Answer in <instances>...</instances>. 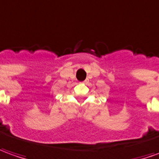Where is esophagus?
I'll list each match as a JSON object with an SVG mask.
<instances>
[{"label":"esophagus","instance_id":"34e87169","mask_svg":"<svg viewBox=\"0 0 159 159\" xmlns=\"http://www.w3.org/2000/svg\"><path fill=\"white\" fill-rule=\"evenodd\" d=\"M83 83H88V81H84Z\"/></svg>","mask_w":159,"mask_h":159}]
</instances>
